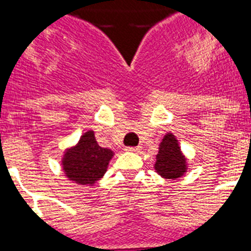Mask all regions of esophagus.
<instances>
[{"label": "esophagus", "mask_w": 251, "mask_h": 251, "mask_svg": "<svg viewBox=\"0 0 251 251\" xmlns=\"http://www.w3.org/2000/svg\"><path fill=\"white\" fill-rule=\"evenodd\" d=\"M126 151H132V153H138L140 151V147H129V148L125 149Z\"/></svg>", "instance_id": "obj_1"}]
</instances>
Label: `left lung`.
Masks as SVG:
<instances>
[{
  "instance_id": "left-lung-1",
  "label": "left lung",
  "mask_w": 251,
  "mask_h": 251,
  "mask_svg": "<svg viewBox=\"0 0 251 251\" xmlns=\"http://www.w3.org/2000/svg\"><path fill=\"white\" fill-rule=\"evenodd\" d=\"M187 170V158L181 151L177 138L172 132H167L159 143L158 153L155 155L154 171L162 178L177 180L186 174Z\"/></svg>"
}]
</instances>
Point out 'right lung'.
I'll return each instance as SVG.
<instances>
[{"label": "right lung", "instance_id": "obj_1", "mask_svg": "<svg viewBox=\"0 0 251 251\" xmlns=\"http://www.w3.org/2000/svg\"><path fill=\"white\" fill-rule=\"evenodd\" d=\"M113 155L111 149L98 145L93 130H86L76 144L65 149L61 168L67 180L74 184L93 186L104 176Z\"/></svg>", "mask_w": 251, "mask_h": 251}]
</instances>
